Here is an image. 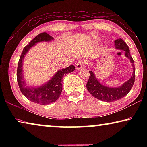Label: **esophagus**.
<instances>
[{
  "label": "esophagus",
  "instance_id": "esophagus-1",
  "mask_svg": "<svg viewBox=\"0 0 147 147\" xmlns=\"http://www.w3.org/2000/svg\"><path fill=\"white\" fill-rule=\"evenodd\" d=\"M84 65H85V63H84V61L80 60L77 62V63L76 64V69H81L82 68L84 67Z\"/></svg>",
  "mask_w": 147,
  "mask_h": 147
}]
</instances>
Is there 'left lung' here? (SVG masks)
<instances>
[{"mask_svg": "<svg viewBox=\"0 0 147 147\" xmlns=\"http://www.w3.org/2000/svg\"><path fill=\"white\" fill-rule=\"evenodd\" d=\"M115 47L116 49L124 51L125 56L128 59L133 67V74L131 78L124 82L123 85L117 88H109L104 86L99 82L93 71H89V78L86 84L88 91L94 98L102 101L110 102L119 100L125 96L130 91L135 82V67L132 57L130 56V49L125 42L122 39H118L115 41Z\"/></svg>", "mask_w": 147, "mask_h": 147, "instance_id": "8db88e82", "label": "left lung"}]
</instances>
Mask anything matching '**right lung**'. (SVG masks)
Instances as JSON below:
<instances>
[{
    "instance_id": "1",
    "label": "right lung",
    "mask_w": 147,
    "mask_h": 147,
    "mask_svg": "<svg viewBox=\"0 0 147 147\" xmlns=\"http://www.w3.org/2000/svg\"><path fill=\"white\" fill-rule=\"evenodd\" d=\"M54 38L46 32L39 34L24 47L18 62L17 71V80L21 93L31 102L41 105H46L56 101L60 96L62 91V81L64 75L74 71V65L58 71L49 81L39 87H28L24 80L23 61L24 56L32 47L41 41H51Z\"/></svg>"
}]
</instances>
